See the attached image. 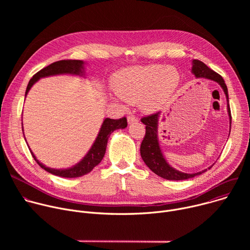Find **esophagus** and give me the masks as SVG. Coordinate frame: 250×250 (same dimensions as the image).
Instances as JSON below:
<instances>
[{
  "label": "esophagus",
  "mask_w": 250,
  "mask_h": 250,
  "mask_svg": "<svg viewBox=\"0 0 250 250\" xmlns=\"http://www.w3.org/2000/svg\"><path fill=\"white\" fill-rule=\"evenodd\" d=\"M127 122H128V124H133V123L138 122V119L135 116H133V115H129L127 117Z\"/></svg>",
  "instance_id": "obj_1"
}]
</instances>
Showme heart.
Here are the masks:
<instances>
[{
  "label": "heart",
  "mask_w": 250,
  "mask_h": 250,
  "mask_svg": "<svg viewBox=\"0 0 250 250\" xmlns=\"http://www.w3.org/2000/svg\"><path fill=\"white\" fill-rule=\"evenodd\" d=\"M179 80V73L171 66H132L116 73L113 87L120 99L130 104L139 102L146 111L154 112L168 103Z\"/></svg>",
  "instance_id": "heart-1"
}]
</instances>
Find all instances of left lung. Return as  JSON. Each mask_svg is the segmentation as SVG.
<instances>
[{
	"mask_svg": "<svg viewBox=\"0 0 250 250\" xmlns=\"http://www.w3.org/2000/svg\"><path fill=\"white\" fill-rule=\"evenodd\" d=\"M192 72L197 78H206L209 79L211 81H215L221 85L223 88L227 100H228V112L230 120V125H231V114H230V108L229 104V94H228V88L225 83V80L223 77L218 74L215 71L208 68L204 62L194 59L193 60V67ZM160 116V113L157 112L155 114L146 116L141 118V122L146 125V135L144 137V140L141 142L140 146V155L141 158L144 159L145 163L149 167V169L158 175L159 177L163 178L166 180H185L189 179V178H193L197 175H200L207 171V169L194 173V174H188L184 172H180L173 167H171L165 160L158 142V134H157V126H158V118ZM208 167V169H210Z\"/></svg>",
	"mask_w": 250,
	"mask_h": 250,
	"instance_id": "obj_1",
	"label": "left lung"
}]
</instances>
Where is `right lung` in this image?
<instances>
[{"label": "right lung", "mask_w": 250, "mask_h": 250, "mask_svg": "<svg viewBox=\"0 0 250 250\" xmlns=\"http://www.w3.org/2000/svg\"><path fill=\"white\" fill-rule=\"evenodd\" d=\"M84 62L82 60H72V59H67V60H60L51 63L50 65L44 67L43 69L40 70L38 73H35L32 78L29 80L28 85L26 87L25 91V96L27 95L29 89L31 86L37 82L39 79L42 77H47V76H52V75H58V74H73V75H83L84 73V67H83ZM127 125V121L126 118L124 117L119 120H113V119H104L102 127L100 129V132L94 142V145L92 146L91 149L89 152L85 155V157L75 166L68 168V169H53V168H48L44 166L42 163H41L37 157L34 156V154L31 152L32 157L34 160L38 162V164L43 168L45 171L64 178H76V177H81L89 172H91L95 166H97L103 159L104 153H105V148H106V144H108V139L111 133L119 128H125Z\"/></svg>", "instance_id": "obj_1"}]
</instances>
